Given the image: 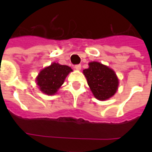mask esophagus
<instances>
[{
	"label": "esophagus",
	"mask_w": 152,
	"mask_h": 152,
	"mask_svg": "<svg viewBox=\"0 0 152 152\" xmlns=\"http://www.w3.org/2000/svg\"><path fill=\"white\" fill-rule=\"evenodd\" d=\"M74 68L76 69V70H80L81 69V65L80 64H76L75 66H74Z\"/></svg>",
	"instance_id": "1"
}]
</instances>
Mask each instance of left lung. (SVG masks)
<instances>
[{
	"label": "left lung",
	"instance_id": "1",
	"mask_svg": "<svg viewBox=\"0 0 152 152\" xmlns=\"http://www.w3.org/2000/svg\"><path fill=\"white\" fill-rule=\"evenodd\" d=\"M83 74L97 99H108L118 90V80L115 72L104 64L96 61L91 62L89 68L83 70Z\"/></svg>",
	"mask_w": 152,
	"mask_h": 152
}]
</instances>
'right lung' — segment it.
Segmentation results:
<instances>
[{"label": "right lung", "instance_id": "right-lung-1", "mask_svg": "<svg viewBox=\"0 0 152 152\" xmlns=\"http://www.w3.org/2000/svg\"><path fill=\"white\" fill-rule=\"evenodd\" d=\"M72 71L71 68L67 65L53 63L39 72L36 78L37 84L46 95H54Z\"/></svg>", "mask_w": 152, "mask_h": 152}]
</instances>
